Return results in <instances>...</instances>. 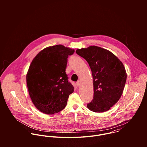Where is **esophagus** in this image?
I'll return each mask as SVG.
<instances>
[{
  "instance_id": "34e87169",
  "label": "esophagus",
  "mask_w": 147,
  "mask_h": 147,
  "mask_svg": "<svg viewBox=\"0 0 147 147\" xmlns=\"http://www.w3.org/2000/svg\"><path fill=\"white\" fill-rule=\"evenodd\" d=\"M80 81H78V82H76V85L77 86H80Z\"/></svg>"
}]
</instances>
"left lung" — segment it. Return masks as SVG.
<instances>
[{
	"label": "left lung",
	"mask_w": 147,
	"mask_h": 147,
	"mask_svg": "<svg viewBox=\"0 0 147 147\" xmlns=\"http://www.w3.org/2000/svg\"><path fill=\"white\" fill-rule=\"evenodd\" d=\"M76 53L87 61L93 76L94 97L87 107L95 113L108 111L123 93L127 79L123 64L111 51L96 46Z\"/></svg>",
	"instance_id": "left-lung-1"
}]
</instances>
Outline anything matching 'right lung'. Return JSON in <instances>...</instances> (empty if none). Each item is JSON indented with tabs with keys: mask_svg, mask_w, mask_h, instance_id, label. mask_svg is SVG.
Listing matches in <instances>:
<instances>
[{
	"mask_svg": "<svg viewBox=\"0 0 147 147\" xmlns=\"http://www.w3.org/2000/svg\"><path fill=\"white\" fill-rule=\"evenodd\" d=\"M74 49L62 45L43 49L34 58L26 79L33 104L41 112L54 114L62 111L74 92L65 74L68 55Z\"/></svg>",
	"mask_w": 147,
	"mask_h": 147,
	"instance_id": "add662e5",
	"label": "right lung"
}]
</instances>
